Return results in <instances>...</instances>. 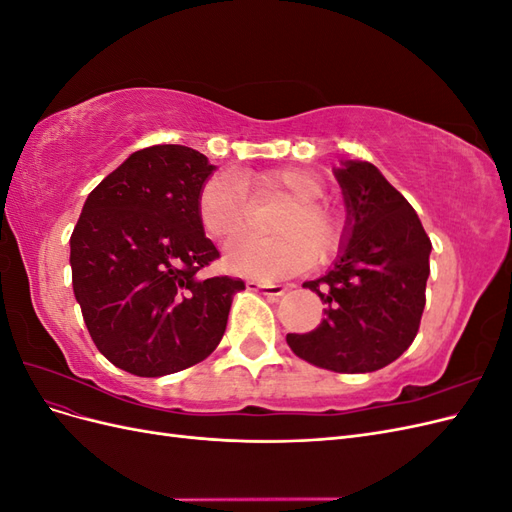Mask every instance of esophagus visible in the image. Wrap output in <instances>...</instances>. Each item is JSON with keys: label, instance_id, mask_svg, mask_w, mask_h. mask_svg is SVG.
Here are the masks:
<instances>
[{"label": "esophagus", "instance_id": "esophagus-1", "mask_svg": "<svg viewBox=\"0 0 512 512\" xmlns=\"http://www.w3.org/2000/svg\"><path fill=\"white\" fill-rule=\"evenodd\" d=\"M247 290L265 294V297H269V299H280L288 288L282 286V284H267V282H254V280H250V282H247Z\"/></svg>", "mask_w": 512, "mask_h": 512}]
</instances>
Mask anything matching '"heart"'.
Wrapping results in <instances>:
<instances>
[{
  "label": "heart",
  "instance_id": "b5f03b06",
  "mask_svg": "<svg viewBox=\"0 0 512 512\" xmlns=\"http://www.w3.org/2000/svg\"><path fill=\"white\" fill-rule=\"evenodd\" d=\"M280 194L288 207L277 215L271 239H237L226 247L224 262L232 273L273 282L280 277L303 273L316 256L327 258L339 241L335 213L318 203L324 194L322 179L305 168H275L265 173L213 175L200 185L196 215L207 235L215 241L239 237L250 218V198Z\"/></svg>",
  "mask_w": 512,
  "mask_h": 512
}]
</instances>
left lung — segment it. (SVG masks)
Segmentation results:
<instances>
[{"label": "left lung", "mask_w": 512, "mask_h": 512, "mask_svg": "<svg viewBox=\"0 0 512 512\" xmlns=\"http://www.w3.org/2000/svg\"><path fill=\"white\" fill-rule=\"evenodd\" d=\"M346 228L333 269L303 288L324 303L314 331L288 333L299 359L337 374H367L404 354L421 327L431 241L416 211L380 170L359 160L335 170Z\"/></svg>", "instance_id": "1"}]
</instances>
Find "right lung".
Masks as SVG:
<instances>
[{
    "mask_svg": "<svg viewBox=\"0 0 512 512\" xmlns=\"http://www.w3.org/2000/svg\"><path fill=\"white\" fill-rule=\"evenodd\" d=\"M203 153L153 145L104 177L70 237L74 297L96 348L141 378L188 369L218 348L243 280L200 271L220 252L196 215L213 173Z\"/></svg>",
    "mask_w": 512,
    "mask_h": 512,
    "instance_id": "1",
    "label": "right lung"
}]
</instances>
